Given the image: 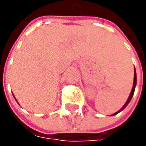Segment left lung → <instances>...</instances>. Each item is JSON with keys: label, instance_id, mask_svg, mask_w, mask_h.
<instances>
[{"label": "left lung", "instance_id": "8db88e82", "mask_svg": "<svg viewBox=\"0 0 146 146\" xmlns=\"http://www.w3.org/2000/svg\"><path fill=\"white\" fill-rule=\"evenodd\" d=\"M136 85H137V74H136V70L134 69V81H133V87H132V89H131V94H130V95H129V98H128V100H127V102H125V104L122 107V109L119 110V111H117V112H115V114H113L112 115H116L117 113H119L120 111H122L126 106L129 104V102H131V98H132V96H133V94H134V91H135V88H136Z\"/></svg>", "mask_w": 146, "mask_h": 146}]
</instances>
